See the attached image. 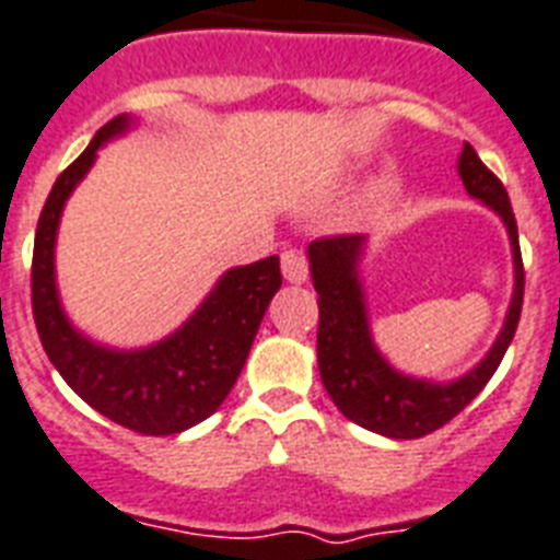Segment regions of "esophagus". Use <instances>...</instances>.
<instances>
[{
    "label": "esophagus",
    "mask_w": 560,
    "mask_h": 560,
    "mask_svg": "<svg viewBox=\"0 0 560 560\" xmlns=\"http://www.w3.org/2000/svg\"><path fill=\"white\" fill-rule=\"evenodd\" d=\"M281 272H284V279H288L290 284H302V281H307V261H304V256L299 249H284V253H281Z\"/></svg>",
    "instance_id": "obj_1"
}]
</instances>
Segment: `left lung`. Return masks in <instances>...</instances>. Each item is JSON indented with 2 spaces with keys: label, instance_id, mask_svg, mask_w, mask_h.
<instances>
[{
  "label": "left lung",
  "instance_id": "obj_1",
  "mask_svg": "<svg viewBox=\"0 0 560 560\" xmlns=\"http://www.w3.org/2000/svg\"><path fill=\"white\" fill-rule=\"evenodd\" d=\"M466 192L503 218L515 256V295L509 304L506 325L498 342L475 371L454 383H429L397 374L380 357L368 330L365 302L357 279L362 235H327L307 247L313 288L319 293V374L336 408L351 422L394 440H417L452 422L471 399L486 388L501 365L503 353L517 330L524 307V258L517 244V224L506 186L494 175L475 149L466 143L457 163Z\"/></svg>",
  "mask_w": 560,
  "mask_h": 560
}]
</instances>
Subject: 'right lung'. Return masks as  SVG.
<instances>
[{"mask_svg": "<svg viewBox=\"0 0 560 560\" xmlns=\"http://www.w3.org/2000/svg\"><path fill=\"white\" fill-rule=\"evenodd\" d=\"M126 129L129 117L108 120L48 192L34 238L31 307L45 353L77 397L122 429L166 438L207 420L233 390L267 304L281 288V267L279 256H270L224 272L192 319L143 351H108L77 334L54 284L59 212L91 170L97 149Z\"/></svg>", "mask_w": 560, "mask_h": 560, "instance_id": "obj_1", "label": "right lung"}]
</instances>
